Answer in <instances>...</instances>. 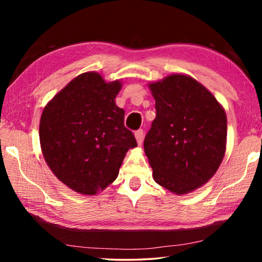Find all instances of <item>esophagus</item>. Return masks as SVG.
I'll return each instance as SVG.
<instances>
[{
  "instance_id": "1",
  "label": "esophagus",
  "mask_w": 262,
  "mask_h": 262,
  "mask_svg": "<svg viewBox=\"0 0 262 262\" xmlns=\"http://www.w3.org/2000/svg\"><path fill=\"white\" fill-rule=\"evenodd\" d=\"M143 137H144V132L143 129H139L135 132V139L137 141V143L141 144L143 142Z\"/></svg>"
}]
</instances>
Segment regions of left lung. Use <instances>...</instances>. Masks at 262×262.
Masks as SVG:
<instances>
[{
    "label": "left lung",
    "instance_id": "obj_1",
    "mask_svg": "<svg viewBox=\"0 0 262 262\" xmlns=\"http://www.w3.org/2000/svg\"><path fill=\"white\" fill-rule=\"evenodd\" d=\"M156 119L144 152L158 185L186 194L205 185L219 168L227 143V115L207 89L185 75L150 84Z\"/></svg>",
    "mask_w": 262,
    "mask_h": 262
}]
</instances>
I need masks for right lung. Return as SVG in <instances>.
<instances>
[{
	"label": "right lung",
	"instance_id": "right-lung-1",
	"mask_svg": "<svg viewBox=\"0 0 262 262\" xmlns=\"http://www.w3.org/2000/svg\"><path fill=\"white\" fill-rule=\"evenodd\" d=\"M121 83L97 73L74 78L46 105L39 125L42 155L57 179L94 195L113 183L125 155L137 145L115 105Z\"/></svg>",
	"mask_w": 262,
	"mask_h": 262
}]
</instances>
